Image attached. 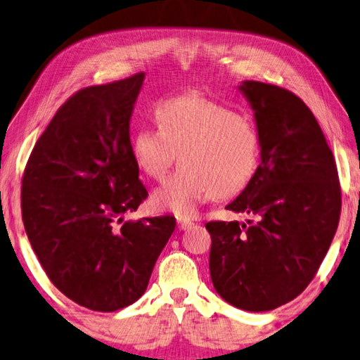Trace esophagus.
I'll return each mask as SVG.
<instances>
[{"label": "esophagus", "instance_id": "34e87169", "mask_svg": "<svg viewBox=\"0 0 360 360\" xmlns=\"http://www.w3.org/2000/svg\"><path fill=\"white\" fill-rule=\"evenodd\" d=\"M191 225H193V223L188 221V220H179V221H176V226H179V229H181V231H185V229L191 228Z\"/></svg>", "mask_w": 360, "mask_h": 360}]
</instances>
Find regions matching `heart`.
<instances>
[{
    "mask_svg": "<svg viewBox=\"0 0 360 360\" xmlns=\"http://www.w3.org/2000/svg\"><path fill=\"white\" fill-rule=\"evenodd\" d=\"M156 127L143 126L131 145L134 162L153 180L166 179L175 156L180 170L153 193L151 205L193 219L202 204L243 190L260 159V132L249 115L190 94L162 100Z\"/></svg>",
    "mask_w": 360,
    "mask_h": 360,
    "instance_id": "heart-1",
    "label": "heart"
}]
</instances>
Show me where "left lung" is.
<instances>
[{
  "mask_svg": "<svg viewBox=\"0 0 360 360\" xmlns=\"http://www.w3.org/2000/svg\"><path fill=\"white\" fill-rule=\"evenodd\" d=\"M260 132V164L226 205L255 223L209 221L212 284L229 304L271 311L292 302L319 269L338 228L337 164L321 126L290 91L244 81Z\"/></svg>",
  "mask_w": 360,
  "mask_h": 360,
  "instance_id": "left-lung-1",
  "label": "left lung"
}]
</instances>
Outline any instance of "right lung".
<instances>
[{"label": "right lung", "instance_id": "right-lung-1", "mask_svg": "<svg viewBox=\"0 0 360 360\" xmlns=\"http://www.w3.org/2000/svg\"><path fill=\"white\" fill-rule=\"evenodd\" d=\"M145 73L81 89L38 139L22 179V219L41 266L65 297L113 313L143 295L175 229L170 215L124 221L148 193L129 124Z\"/></svg>", "mask_w": 360, "mask_h": 360}]
</instances>
